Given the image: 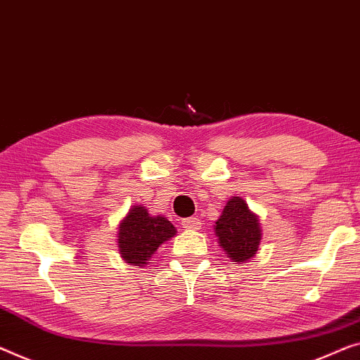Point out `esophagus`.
I'll use <instances>...</instances> for the list:
<instances>
[{"instance_id": "1", "label": "esophagus", "mask_w": 360, "mask_h": 360, "mask_svg": "<svg viewBox=\"0 0 360 360\" xmlns=\"http://www.w3.org/2000/svg\"><path fill=\"white\" fill-rule=\"evenodd\" d=\"M182 228L186 229H200L202 226V221L198 218H186L182 219Z\"/></svg>"}]
</instances>
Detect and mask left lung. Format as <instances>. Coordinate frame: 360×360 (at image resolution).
<instances>
[{
    "mask_svg": "<svg viewBox=\"0 0 360 360\" xmlns=\"http://www.w3.org/2000/svg\"><path fill=\"white\" fill-rule=\"evenodd\" d=\"M214 234L226 255L238 264L254 259L262 239L259 218L240 197H231L224 205L221 217L214 221Z\"/></svg>",
    "mask_w": 360,
    "mask_h": 360,
    "instance_id": "obj_1",
    "label": "left lung"
}]
</instances>
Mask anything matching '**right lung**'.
Wrapping results in <instances>:
<instances>
[{
	"instance_id": "obj_1",
	"label": "right lung",
	"mask_w": 360,
	"mask_h": 360,
	"mask_svg": "<svg viewBox=\"0 0 360 360\" xmlns=\"http://www.w3.org/2000/svg\"><path fill=\"white\" fill-rule=\"evenodd\" d=\"M176 236V228L162 214L152 217L146 207L134 205L117 229V248L129 265L148 264L157 249Z\"/></svg>"
}]
</instances>
